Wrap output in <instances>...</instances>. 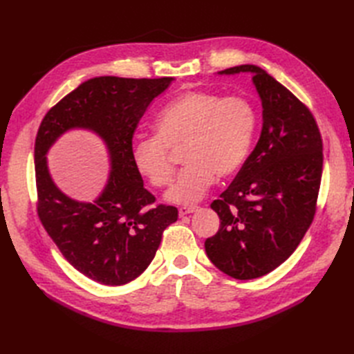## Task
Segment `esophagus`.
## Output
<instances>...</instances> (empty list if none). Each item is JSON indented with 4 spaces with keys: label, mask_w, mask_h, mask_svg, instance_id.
<instances>
[{
    "label": "esophagus",
    "mask_w": 354,
    "mask_h": 354,
    "mask_svg": "<svg viewBox=\"0 0 354 354\" xmlns=\"http://www.w3.org/2000/svg\"><path fill=\"white\" fill-rule=\"evenodd\" d=\"M198 209V207H181L180 209H178V214L181 217L183 216H186V214H190V212H195Z\"/></svg>",
    "instance_id": "1"
}]
</instances>
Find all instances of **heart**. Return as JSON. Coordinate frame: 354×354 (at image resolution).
Wrapping results in <instances>:
<instances>
[{"label":"heart","instance_id":"b5f03b06","mask_svg":"<svg viewBox=\"0 0 354 354\" xmlns=\"http://www.w3.org/2000/svg\"><path fill=\"white\" fill-rule=\"evenodd\" d=\"M257 128L252 103L239 95L190 90L159 111L155 136L138 140L133 160L138 173L153 187H167L174 174L169 151L183 149L180 171L167 199L198 202L216 180L236 173L248 156Z\"/></svg>","mask_w":354,"mask_h":354}]
</instances>
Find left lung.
I'll return each instance as SVG.
<instances>
[{
    "label": "left lung",
    "instance_id": "left-lung-1",
    "mask_svg": "<svg viewBox=\"0 0 354 354\" xmlns=\"http://www.w3.org/2000/svg\"><path fill=\"white\" fill-rule=\"evenodd\" d=\"M239 72L252 73L263 130L232 185L211 203L220 229L205 241V251L218 270L250 281L288 260L312 224L324 145L313 113L266 71L241 65L220 73Z\"/></svg>",
    "mask_w": 354,
    "mask_h": 354
}]
</instances>
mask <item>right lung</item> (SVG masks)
<instances>
[{"label":"right lung","instance_id":"1","mask_svg":"<svg viewBox=\"0 0 354 354\" xmlns=\"http://www.w3.org/2000/svg\"><path fill=\"white\" fill-rule=\"evenodd\" d=\"M173 78L99 77L82 82L46 113L35 138L37 212L63 257L90 279L111 286L134 281L152 263L164 230L177 221L171 205H153L133 160V137L151 102ZM71 127H88L106 143L111 174L94 203L55 187L45 153Z\"/></svg>","mask_w":354,"mask_h":354}]
</instances>
